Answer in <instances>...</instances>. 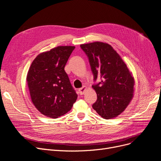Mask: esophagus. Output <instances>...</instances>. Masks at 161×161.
I'll list each match as a JSON object with an SVG mask.
<instances>
[{
  "mask_svg": "<svg viewBox=\"0 0 161 161\" xmlns=\"http://www.w3.org/2000/svg\"><path fill=\"white\" fill-rule=\"evenodd\" d=\"M86 89H87V87L85 86H83V87H82V88H80V89H79V91L80 95H84Z\"/></svg>",
  "mask_w": 161,
  "mask_h": 161,
  "instance_id": "34e87169",
  "label": "esophagus"
}]
</instances>
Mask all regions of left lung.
Segmentation results:
<instances>
[{
    "label": "left lung",
    "mask_w": 161,
    "mask_h": 161,
    "mask_svg": "<svg viewBox=\"0 0 161 161\" xmlns=\"http://www.w3.org/2000/svg\"><path fill=\"white\" fill-rule=\"evenodd\" d=\"M89 58L97 99L92 108L102 118H116L126 109L134 97V78L122 58L108 43L95 42L80 45Z\"/></svg>",
    "instance_id": "left-lung-1"
}]
</instances>
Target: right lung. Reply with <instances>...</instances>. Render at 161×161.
I'll list each match as a JSON object with an SVG mask.
<instances>
[{
	"label": "right lung",
	"mask_w": 161,
	"mask_h": 161,
	"mask_svg": "<svg viewBox=\"0 0 161 161\" xmlns=\"http://www.w3.org/2000/svg\"><path fill=\"white\" fill-rule=\"evenodd\" d=\"M75 46H58L37 55L27 75L31 99L42 114L56 119L69 112L77 99L64 70Z\"/></svg>",
	"instance_id": "1"
}]
</instances>
